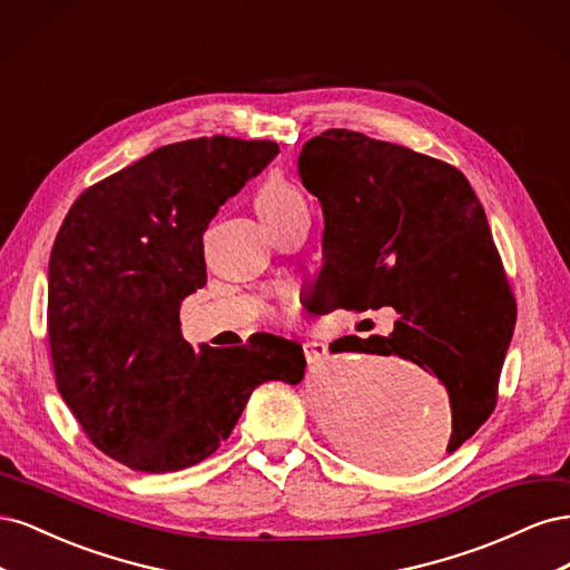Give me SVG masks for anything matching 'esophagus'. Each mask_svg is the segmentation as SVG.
<instances>
[{"label": "esophagus", "mask_w": 570, "mask_h": 570, "mask_svg": "<svg viewBox=\"0 0 570 570\" xmlns=\"http://www.w3.org/2000/svg\"><path fill=\"white\" fill-rule=\"evenodd\" d=\"M302 347H304V356L308 364H318V361L327 354V347L318 340H304Z\"/></svg>", "instance_id": "1"}]
</instances>
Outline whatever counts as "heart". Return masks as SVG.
Wrapping results in <instances>:
<instances>
[{"label":"heart","instance_id":"1","mask_svg":"<svg viewBox=\"0 0 570 570\" xmlns=\"http://www.w3.org/2000/svg\"><path fill=\"white\" fill-rule=\"evenodd\" d=\"M254 204H256L258 216L264 218V223H271V220L283 218L292 209H297V206H302L304 197L285 176L273 174L262 185H258Z\"/></svg>","mask_w":570,"mask_h":570}]
</instances>
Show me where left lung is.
<instances>
[{
  "label": "left lung",
  "instance_id": "8db88e82",
  "mask_svg": "<svg viewBox=\"0 0 570 570\" xmlns=\"http://www.w3.org/2000/svg\"><path fill=\"white\" fill-rule=\"evenodd\" d=\"M323 206V266L312 312L392 306L390 335H347L333 352L402 356L435 373L452 406L456 452L490 419L515 325V299L488 216L459 168L402 145L331 128L299 154ZM390 469L419 465L392 444Z\"/></svg>",
  "mask_w": 570,
  "mask_h": 570
}]
</instances>
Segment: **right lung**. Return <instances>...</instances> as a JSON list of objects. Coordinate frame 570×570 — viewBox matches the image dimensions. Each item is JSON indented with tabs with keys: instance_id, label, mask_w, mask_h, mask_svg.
<instances>
[{
	"instance_id": "1",
	"label": "right lung",
	"mask_w": 570,
	"mask_h": 570,
	"mask_svg": "<svg viewBox=\"0 0 570 570\" xmlns=\"http://www.w3.org/2000/svg\"><path fill=\"white\" fill-rule=\"evenodd\" d=\"M214 135L154 149L88 187L49 256L47 333L57 387L99 452L132 471H183L228 440L252 392L297 385L302 344L256 333L199 352L180 304L206 283L204 230L278 154Z\"/></svg>"
}]
</instances>
